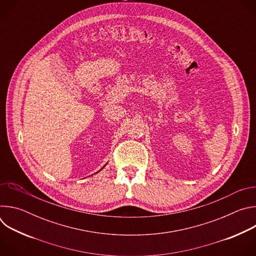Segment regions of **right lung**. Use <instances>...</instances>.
<instances>
[{
	"label": "right lung",
	"mask_w": 256,
	"mask_h": 256,
	"mask_svg": "<svg viewBox=\"0 0 256 256\" xmlns=\"http://www.w3.org/2000/svg\"><path fill=\"white\" fill-rule=\"evenodd\" d=\"M105 165H106V164H105ZM105 165H104V167H105ZM98 172H99V171H98ZM96 173H97V172H96Z\"/></svg>",
	"instance_id": "obj_1"
}]
</instances>
